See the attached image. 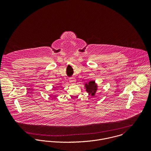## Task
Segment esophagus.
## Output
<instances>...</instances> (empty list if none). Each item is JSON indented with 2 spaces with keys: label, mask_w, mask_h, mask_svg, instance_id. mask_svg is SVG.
Wrapping results in <instances>:
<instances>
[{
  "label": "esophagus",
  "mask_w": 151,
  "mask_h": 151,
  "mask_svg": "<svg viewBox=\"0 0 151 151\" xmlns=\"http://www.w3.org/2000/svg\"><path fill=\"white\" fill-rule=\"evenodd\" d=\"M70 82L71 84H75V83H76V80L74 78H70Z\"/></svg>",
  "instance_id": "obj_1"
}]
</instances>
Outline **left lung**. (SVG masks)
Listing matches in <instances>:
<instances>
[{
    "label": "left lung",
    "instance_id": "8db88e82",
    "mask_svg": "<svg viewBox=\"0 0 151 151\" xmlns=\"http://www.w3.org/2000/svg\"><path fill=\"white\" fill-rule=\"evenodd\" d=\"M84 86L86 88V92L88 93L89 95L92 96L95 95V93H96L98 89V86L94 80L89 81L88 83L85 84Z\"/></svg>",
    "mask_w": 151,
    "mask_h": 151
}]
</instances>
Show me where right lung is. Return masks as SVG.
I'll list each match as a JSON object with an SVG mask.
<instances>
[{
    "label": "right lung",
    "mask_w": 151,
    "mask_h": 151,
    "mask_svg": "<svg viewBox=\"0 0 151 151\" xmlns=\"http://www.w3.org/2000/svg\"><path fill=\"white\" fill-rule=\"evenodd\" d=\"M56 88H57V87H56Z\"/></svg>",
    "instance_id": "obj_1"
}]
</instances>
